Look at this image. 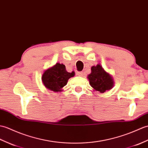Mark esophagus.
<instances>
[{
	"label": "esophagus",
	"instance_id": "34e87169",
	"mask_svg": "<svg viewBox=\"0 0 148 148\" xmlns=\"http://www.w3.org/2000/svg\"><path fill=\"white\" fill-rule=\"evenodd\" d=\"M76 74L78 76H82V75H83V73H82V72H77Z\"/></svg>",
	"mask_w": 148,
	"mask_h": 148
}]
</instances>
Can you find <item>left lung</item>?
Instances as JSON below:
<instances>
[{
	"instance_id": "8db88e82",
	"label": "left lung",
	"mask_w": 148,
	"mask_h": 148,
	"mask_svg": "<svg viewBox=\"0 0 148 148\" xmlns=\"http://www.w3.org/2000/svg\"><path fill=\"white\" fill-rule=\"evenodd\" d=\"M91 73L88 75L91 86L96 91L105 92L109 91L114 86V81L112 75L107 73L100 64L92 66Z\"/></svg>"
}]
</instances>
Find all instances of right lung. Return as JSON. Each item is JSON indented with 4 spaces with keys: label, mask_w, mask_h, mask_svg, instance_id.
Segmentation results:
<instances>
[{
    "label": "right lung",
    "mask_w": 148,
    "mask_h": 148,
    "mask_svg": "<svg viewBox=\"0 0 148 148\" xmlns=\"http://www.w3.org/2000/svg\"><path fill=\"white\" fill-rule=\"evenodd\" d=\"M75 73H69L62 64L57 63L53 66L45 71L42 81L47 90L54 92L62 91V88L67 83L69 79L74 77Z\"/></svg>",
    "instance_id": "obj_1"
}]
</instances>
